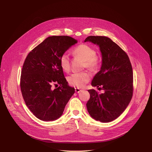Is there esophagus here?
<instances>
[{
  "instance_id": "obj_1",
  "label": "esophagus",
  "mask_w": 152,
  "mask_h": 152,
  "mask_svg": "<svg viewBox=\"0 0 152 152\" xmlns=\"http://www.w3.org/2000/svg\"><path fill=\"white\" fill-rule=\"evenodd\" d=\"M80 91H82V90H80V89H79V88H75V92H76V93H80Z\"/></svg>"
}]
</instances>
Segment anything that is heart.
<instances>
[{"label":"heart","instance_id":"heart-1","mask_svg":"<svg viewBox=\"0 0 152 152\" xmlns=\"http://www.w3.org/2000/svg\"><path fill=\"white\" fill-rule=\"evenodd\" d=\"M75 57L79 58L84 61L83 67L90 70L96 69L99 65V58L96 55L95 50L86 45H80L77 46L72 52ZM60 66L65 72H69L70 69V59L66 54H63L59 59ZM91 79V75L87 72L76 73L68 77L69 84L75 87L81 88L84 87Z\"/></svg>","mask_w":152,"mask_h":152}]
</instances>
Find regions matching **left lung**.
<instances>
[{
	"label": "left lung",
	"instance_id": "left-lung-1",
	"mask_svg": "<svg viewBox=\"0 0 152 152\" xmlns=\"http://www.w3.org/2000/svg\"><path fill=\"white\" fill-rule=\"evenodd\" d=\"M97 45L102 55L100 71L91 85L104 90L99 94L88 90L90 99L86 107L90 116L97 121L108 123L118 118L126 110L133 94V72L126 53L111 39L103 36H89L84 42Z\"/></svg>",
	"mask_w": 152,
	"mask_h": 152
}]
</instances>
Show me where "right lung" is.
Wrapping results in <instances>:
<instances>
[{
  "instance_id": "obj_1",
  "label": "right lung",
  "mask_w": 152,
  "mask_h": 152,
  "mask_svg": "<svg viewBox=\"0 0 152 152\" xmlns=\"http://www.w3.org/2000/svg\"><path fill=\"white\" fill-rule=\"evenodd\" d=\"M77 42L69 36L49 37L25 61L20 79L21 93L30 111L41 120L59 118L75 93L64 77L59 59ZM58 84L60 86L53 89L52 86Z\"/></svg>"
}]
</instances>
